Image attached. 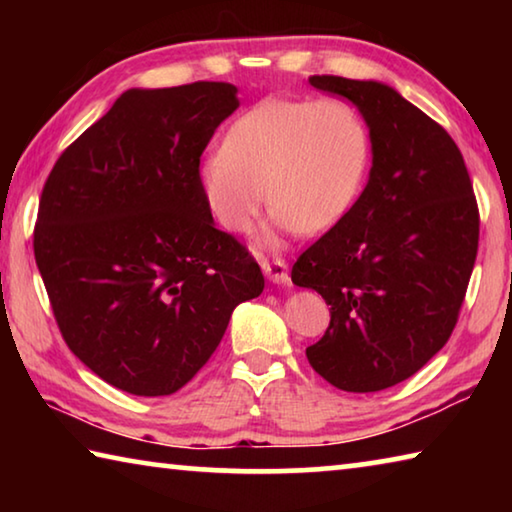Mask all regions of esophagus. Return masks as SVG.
Instances as JSON below:
<instances>
[{
    "mask_svg": "<svg viewBox=\"0 0 512 512\" xmlns=\"http://www.w3.org/2000/svg\"><path fill=\"white\" fill-rule=\"evenodd\" d=\"M262 271L275 284H289V266L280 257L262 259Z\"/></svg>",
    "mask_w": 512,
    "mask_h": 512,
    "instance_id": "1",
    "label": "esophagus"
}]
</instances>
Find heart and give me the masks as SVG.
<instances>
[{
    "mask_svg": "<svg viewBox=\"0 0 512 512\" xmlns=\"http://www.w3.org/2000/svg\"><path fill=\"white\" fill-rule=\"evenodd\" d=\"M368 158L366 121L352 103L271 97L232 121L221 151L198 167V183L230 232H246L266 196V241L275 244L280 232L332 228L357 198Z\"/></svg>",
    "mask_w": 512,
    "mask_h": 512,
    "instance_id": "b5f03b06",
    "label": "heart"
}]
</instances>
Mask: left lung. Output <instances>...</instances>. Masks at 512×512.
Returning a JSON list of instances; mask_svg holds the SVG:
<instances>
[{"label":"left lung","mask_w":512,"mask_h":512,"mask_svg":"<svg viewBox=\"0 0 512 512\" xmlns=\"http://www.w3.org/2000/svg\"><path fill=\"white\" fill-rule=\"evenodd\" d=\"M352 101L372 144L368 185L291 268L329 307L307 359L348 393L415 375L452 336L479 248V207L465 160L443 126L377 81L309 76Z\"/></svg>","instance_id":"8db88e82"}]
</instances>
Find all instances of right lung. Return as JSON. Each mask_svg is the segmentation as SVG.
Here are the masks:
<instances>
[{
    "label": "right lung",
    "instance_id": "add662e5",
    "mask_svg": "<svg viewBox=\"0 0 512 512\" xmlns=\"http://www.w3.org/2000/svg\"><path fill=\"white\" fill-rule=\"evenodd\" d=\"M237 108L230 83L128 90L42 189L33 253L58 329L119 391L176 393L239 302L264 291L262 268L216 228L198 183L205 146Z\"/></svg>",
    "mask_w": 512,
    "mask_h": 512
}]
</instances>
